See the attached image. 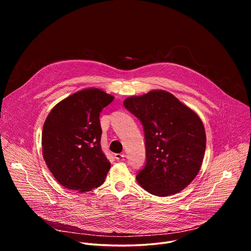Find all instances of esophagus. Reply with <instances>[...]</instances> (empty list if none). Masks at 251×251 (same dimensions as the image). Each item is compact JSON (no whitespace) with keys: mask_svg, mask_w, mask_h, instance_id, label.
<instances>
[{"mask_svg":"<svg viewBox=\"0 0 251 251\" xmlns=\"http://www.w3.org/2000/svg\"><path fill=\"white\" fill-rule=\"evenodd\" d=\"M114 156H115V159L117 161H121L125 157V154L124 153H119V154H115Z\"/></svg>","mask_w":251,"mask_h":251,"instance_id":"34e87169","label":"esophagus"}]
</instances>
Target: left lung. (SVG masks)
I'll return each instance as SVG.
<instances>
[{"instance_id": "left-lung-1", "label": "left lung", "mask_w": 251, "mask_h": 251, "mask_svg": "<svg viewBox=\"0 0 251 251\" xmlns=\"http://www.w3.org/2000/svg\"><path fill=\"white\" fill-rule=\"evenodd\" d=\"M123 104L144 128L146 164L136 176L138 184L158 197L187 188L205 152V131L199 115L165 90L131 96Z\"/></svg>"}]
</instances>
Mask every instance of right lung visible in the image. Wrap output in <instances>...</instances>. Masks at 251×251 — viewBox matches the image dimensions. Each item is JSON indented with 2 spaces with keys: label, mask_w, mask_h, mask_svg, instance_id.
Segmentation results:
<instances>
[{
  "label": "right lung",
  "mask_w": 251,
  "mask_h": 251,
  "mask_svg": "<svg viewBox=\"0 0 251 251\" xmlns=\"http://www.w3.org/2000/svg\"><path fill=\"white\" fill-rule=\"evenodd\" d=\"M113 100L101 89L86 88L61 100L48 115L43 156L64 188L84 193L103 184L111 165L101 149L99 116Z\"/></svg>",
  "instance_id": "add662e5"
}]
</instances>
